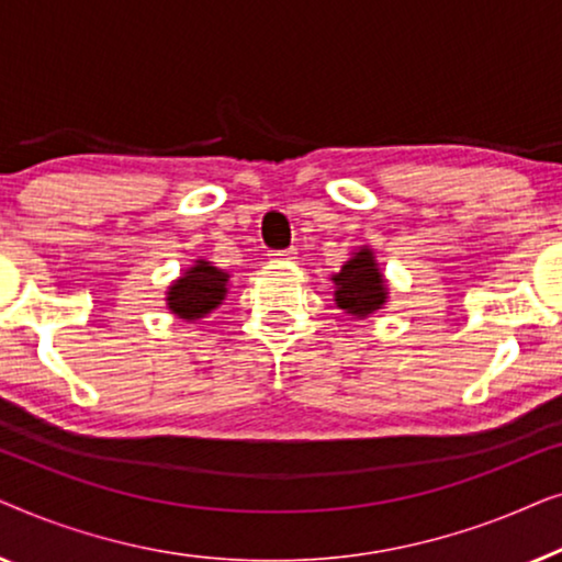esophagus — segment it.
<instances>
[{"mask_svg":"<svg viewBox=\"0 0 562 562\" xmlns=\"http://www.w3.org/2000/svg\"><path fill=\"white\" fill-rule=\"evenodd\" d=\"M268 256H271L273 263H281V260H294L296 252L294 250H273V252H268Z\"/></svg>","mask_w":562,"mask_h":562,"instance_id":"1","label":"esophagus"}]
</instances>
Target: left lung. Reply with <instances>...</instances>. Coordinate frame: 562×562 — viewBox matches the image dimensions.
Here are the masks:
<instances>
[{
  "mask_svg": "<svg viewBox=\"0 0 562 562\" xmlns=\"http://www.w3.org/2000/svg\"><path fill=\"white\" fill-rule=\"evenodd\" d=\"M333 283L337 306L360 319L383 310L389 299V286L371 248L352 252V258L345 260V266L333 276Z\"/></svg>",
  "mask_w": 562,
  "mask_h": 562,
  "instance_id": "obj_1",
  "label": "left lung"
}]
</instances>
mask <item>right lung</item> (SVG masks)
Masks as SVG:
<instances>
[{
	"mask_svg": "<svg viewBox=\"0 0 562 562\" xmlns=\"http://www.w3.org/2000/svg\"><path fill=\"white\" fill-rule=\"evenodd\" d=\"M229 273L220 271L210 260H194L181 279L168 286V310L179 319H202L212 310H217L227 294Z\"/></svg>",
	"mask_w": 562,
	"mask_h": 562,
	"instance_id": "1",
	"label": "right lung"
}]
</instances>
